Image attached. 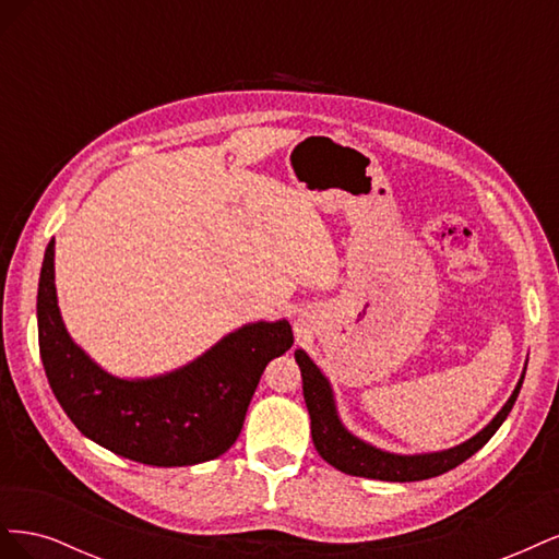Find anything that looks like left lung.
I'll list each match as a JSON object with an SVG mask.
<instances>
[{"label":"left lung","instance_id":"8db88e82","mask_svg":"<svg viewBox=\"0 0 559 559\" xmlns=\"http://www.w3.org/2000/svg\"><path fill=\"white\" fill-rule=\"evenodd\" d=\"M294 357L302 376V396H306V405L310 413L312 441L317 452L321 454V460L329 462L337 471L349 473V476L389 480V483H413V480L436 478L441 476V473L466 462L471 454H476L489 438L497 433V429L503 425V419L509 417L524 380V373H522L511 399L506 401V405L497 413V417L489 421L480 433L473 436L471 441L443 452L403 456V454L382 452L373 445L359 441L357 436H352L341 425V419H337L329 380L321 376V370L312 364V359L302 349H296Z\"/></svg>","mask_w":559,"mask_h":559}]
</instances>
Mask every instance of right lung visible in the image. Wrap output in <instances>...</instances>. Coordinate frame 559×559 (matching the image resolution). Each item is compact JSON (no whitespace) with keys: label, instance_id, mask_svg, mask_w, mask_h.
<instances>
[{"label":"right lung","instance_id":"add662e5","mask_svg":"<svg viewBox=\"0 0 559 559\" xmlns=\"http://www.w3.org/2000/svg\"><path fill=\"white\" fill-rule=\"evenodd\" d=\"M53 257L50 240L37 294L39 352L48 384L74 427L114 454L148 466L210 462L238 441L267 361L294 345L289 321L247 324L175 373L121 380L91 361L67 333Z\"/></svg>","mask_w":559,"mask_h":559}]
</instances>
